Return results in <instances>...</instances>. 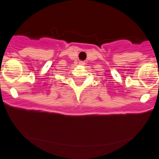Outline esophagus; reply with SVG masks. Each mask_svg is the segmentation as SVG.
I'll return each mask as SVG.
<instances>
[{
  "mask_svg": "<svg viewBox=\"0 0 159 159\" xmlns=\"http://www.w3.org/2000/svg\"><path fill=\"white\" fill-rule=\"evenodd\" d=\"M84 63L83 62V61H80V65H84Z\"/></svg>",
  "mask_w": 159,
  "mask_h": 159,
  "instance_id": "obj_1",
  "label": "esophagus"
}]
</instances>
